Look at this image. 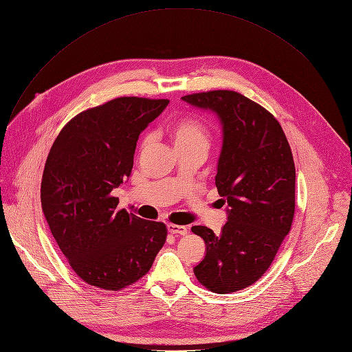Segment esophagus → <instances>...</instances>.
Instances as JSON below:
<instances>
[{"instance_id": "1", "label": "esophagus", "mask_w": 352, "mask_h": 352, "mask_svg": "<svg viewBox=\"0 0 352 352\" xmlns=\"http://www.w3.org/2000/svg\"><path fill=\"white\" fill-rule=\"evenodd\" d=\"M167 229L171 234H186L188 229L185 226H181V225H174V223H168L167 225Z\"/></svg>"}]
</instances>
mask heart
Here are the masks:
<instances>
[{
  "label": "heart",
  "mask_w": 352,
  "mask_h": 352,
  "mask_svg": "<svg viewBox=\"0 0 352 352\" xmlns=\"http://www.w3.org/2000/svg\"><path fill=\"white\" fill-rule=\"evenodd\" d=\"M171 136L175 146H186L205 143L208 144V131L206 127L194 118H182L173 123ZM148 142V138L144 139V144Z\"/></svg>",
  "instance_id": "obj_1"
}]
</instances>
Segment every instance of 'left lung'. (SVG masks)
I'll use <instances>...</instances> for the list:
<instances>
[{
  "instance_id": "1",
  "label": "left lung",
  "mask_w": 352,
  "mask_h": 352,
  "mask_svg": "<svg viewBox=\"0 0 352 352\" xmlns=\"http://www.w3.org/2000/svg\"><path fill=\"white\" fill-rule=\"evenodd\" d=\"M213 112L221 126L214 182L228 202L220 234L206 226L192 232L206 244L197 279L214 294H232L257 282L272 264L295 213V164L279 122L244 95L209 91L181 98Z\"/></svg>"
}]
</instances>
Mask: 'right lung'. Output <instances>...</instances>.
<instances>
[{
    "label": "right lung",
    "mask_w": 352,
    "mask_h": 352,
    "mask_svg": "<svg viewBox=\"0 0 352 352\" xmlns=\"http://www.w3.org/2000/svg\"><path fill=\"white\" fill-rule=\"evenodd\" d=\"M168 100L122 97L73 118L46 160L41 201L50 232L87 283L119 291L148 272L166 243L162 221L143 220L112 197L131 177L140 133Z\"/></svg>",
    "instance_id": "1"
}]
</instances>
